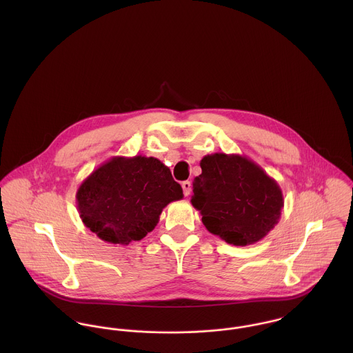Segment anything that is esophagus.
<instances>
[{"instance_id": "esophagus-1", "label": "esophagus", "mask_w": 353, "mask_h": 353, "mask_svg": "<svg viewBox=\"0 0 353 353\" xmlns=\"http://www.w3.org/2000/svg\"><path fill=\"white\" fill-rule=\"evenodd\" d=\"M182 189H183V194L188 197L190 194V192H192V183L189 181L182 182Z\"/></svg>"}]
</instances>
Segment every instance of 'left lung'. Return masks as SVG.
<instances>
[{
	"label": "left lung",
	"instance_id": "left-lung-1",
	"mask_svg": "<svg viewBox=\"0 0 353 353\" xmlns=\"http://www.w3.org/2000/svg\"><path fill=\"white\" fill-rule=\"evenodd\" d=\"M192 205L206 230L230 245L248 246L263 239L284 208L279 183L246 156L212 153L200 161Z\"/></svg>",
	"mask_w": 353,
	"mask_h": 353
}]
</instances>
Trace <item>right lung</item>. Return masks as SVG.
Segmentation results:
<instances>
[{
	"label": "right lung",
	"instance_id": "right-lung-1",
	"mask_svg": "<svg viewBox=\"0 0 353 353\" xmlns=\"http://www.w3.org/2000/svg\"><path fill=\"white\" fill-rule=\"evenodd\" d=\"M183 199L171 171L156 157L114 156L80 185L76 202L84 225L112 245L141 241L163 209Z\"/></svg>",
	"mask_w": 353,
	"mask_h": 353
}]
</instances>
